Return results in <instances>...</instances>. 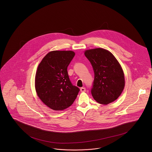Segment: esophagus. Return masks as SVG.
<instances>
[{
    "label": "esophagus",
    "mask_w": 152,
    "mask_h": 152,
    "mask_svg": "<svg viewBox=\"0 0 152 152\" xmlns=\"http://www.w3.org/2000/svg\"><path fill=\"white\" fill-rule=\"evenodd\" d=\"M81 92H86V88H84V87H81L80 88Z\"/></svg>",
    "instance_id": "1"
}]
</instances>
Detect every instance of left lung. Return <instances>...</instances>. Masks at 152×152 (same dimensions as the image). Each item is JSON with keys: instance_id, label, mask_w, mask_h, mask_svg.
Instances as JSON below:
<instances>
[{"instance_id": "obj_1", "label": "left lung", "mask_w": 152, "mask_h": 152, "mask_svg": "<svg viewBox=\"0 0 152 152\" xmlns=\"http://www.w3.org/2000/svg\"><path fill=\"white\" fill-rule=\"evenodd\" d=\"M85 56L94 72L91 94L100 104H108L121 95L125 87L123 70L113 54L106 49L87 50Z\"/></svg>"}]
</instances>
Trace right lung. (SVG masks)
Instances as JSON below:
<instances>
[{"label": "right lung", "mask_w": 152, "mask_h": 152, "mask_svg": "<svg viewBox=\"0 0 152 152\" xmlns=\"http://www.w3.org/2000/svg\"><path fill=\"white\" fill-rule=\"evenodd\" d=\"M75 54L72 51H52L45 56L38 66L37 94L45 104L54 110L71 106L80 91L72 84L67 71Z\"/></svg>", "instance_id": "obj_1"}]
</instances>
